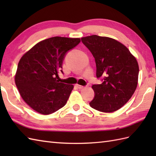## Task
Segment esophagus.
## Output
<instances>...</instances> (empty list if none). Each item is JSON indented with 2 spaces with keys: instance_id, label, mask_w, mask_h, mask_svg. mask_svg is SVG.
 Masks as SVG:
<instances>
[{
  "instance_id": "obj_1",
  "label": "esophagus",
  "mask_w": 156,
  "mask_h": 156,
  "mask_svg": "<svg viewBox=\"0 0 156 156\" xmlns=\"http://www.w3.org/2000/svg\"><path fill=\"white\" fill-rule=\"evenodd\" d=\"M76 87H77L78 88H79V89H82V88H84L83 86H81V85H79V84H76Z\"/></svg>"
}]
</instances>
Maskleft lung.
Returning a JSON list of instances; mask_svg holds the SVG:
<instances>
[{
	"label": "left lung",
	"instance_id": "1",
	"mask_svg": "<svg viewBox=\"0 0 156 156\" xmlns=\"http://www.w3.org/2000/svg\"><path fill=\"white\" fill-rule=\"evenodd\" d=\"M81 40L95 59L97 77L101 84L92 85L95 97L90 106L103 112H112L124 106L136 90L139 65L136 58L121 43L111 37L90 35Z\"/></svg>",
	"mask_w": 156,
	"mask_h": 156
}]
</instances>
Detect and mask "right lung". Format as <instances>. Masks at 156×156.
<instances>
[{"label":"right lung","instance_id":"add662e5","mask_svg":"<svg viewBox=\"0 0 156 156\" xmlns=\"http://www.w3.org/2000/svg\"><path fill=\"white\" fill-rule=\"evenodd\" d=\"M80 38L54 37L39 41L20 59L15 76L16 87L26 103L42 115L62 108L74 88L58 80L66 53Z\"/></svg>","mask_w":156,"mask_h":156}]
</instances>
